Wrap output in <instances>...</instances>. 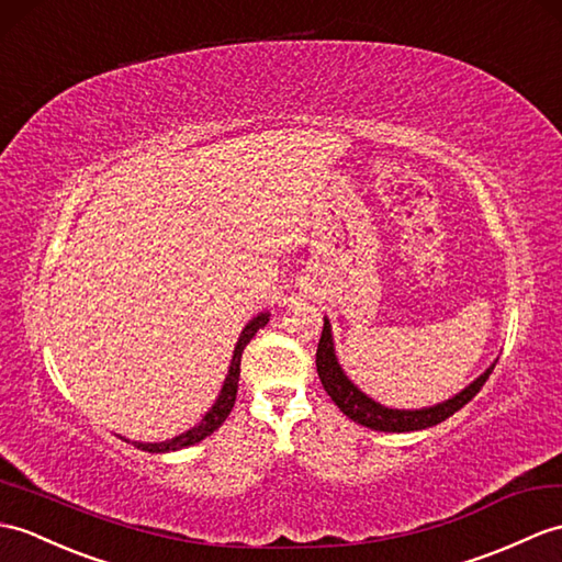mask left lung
Here are the masks:
<instances>
[{"label":"left lung","mask_w":562,"mask_h":562,"mask_svg":"<svg viewBox=\"0 0 562 562\" xmlns=\"http://www.w3.org/2000/svg\"><path fill=\"white\" fill-rule=\"evenodd\" d=\"M316 369H318V378L325 387V393L330 395V400L340 407L345 416H349L351 422L373 430H385V434H407V430H422L428 426H436L440 422H446L448 416H452L458 409H462L464 404L472 400L481 387H484L491 371L495 369V363H491V367L476 378V381H472L464 390H460L458 395H452L446 402H438L434 407L393 409V407H385L381 402H375L373 397L363 393L361 387H357L349 381V375L345 373L335 355L330 321L325 318L323 335L316 351Z\"/></svg>","instance_id":"1"}]
</instances>
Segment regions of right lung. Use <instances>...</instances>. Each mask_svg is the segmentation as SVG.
Listing matches in <instances>:
<instances>
[{
  "label": "right lung",
  "mask_w": 562,
  "mask_h": 562,
  "mask_svg": "<svg viewBox=\"0 0 562 562\" xmlns=\"http://www.w3.org/2000/svg\"><path fill=\"white\" fill-rule=\"evenodd\" d=\"M270 321V313L263 311L258 313V316H254L249 323L244 325V330L239 335L237 345H234V355H232V361H229V369H227V375H225V383H222L220 387V395L217 400L213 402V407L205 412L203 419L195 424L193 428L184 430V434H179L175 438L169 440H162V442H140V440H132L134 446L138 450H146V452H169V450H181V448H189V446H195V442H201L203 438H207L213 434V430H217L222 426V422L227 419L232 407H234V400H237V387H239V373H241V355H244V347L249 345L254 340V335L263 328V325ZM122 440L128 442V438L120 436Z\"/></svg>",
  "instance_id": "right-lung-1"
}]
</instances>
